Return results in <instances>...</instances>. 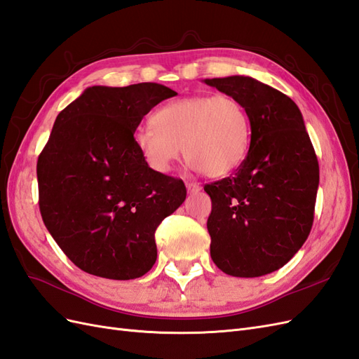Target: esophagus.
<instances>
[{"label": "esophagus", "instance_id": "1", "mask_svg": "<svg viewBox=\"0 0 359 359\" xmlns=\"http://www.w3.org/2000/svg\"><path fill=\"white\" fill-rule=\"evenodd\" d=\"M187 189H188L189 194H197V192H200L201 187L198 185V183H196V182H188L187 183Z\"/></svg>", "mask_w": 359, "mask_h": 359}]
</instances>
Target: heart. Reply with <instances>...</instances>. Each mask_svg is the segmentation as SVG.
<instances>
[{
	"instance_id": "obj_1",
	"label": "heart",
	"mask_w": 359,
	"mask_h": 359,
	"mask_svg": "<svg viewBox=\"0 0 359 359\" xmlns=\"http://www.w3.org/2000/svg\"><path fill=\"white\" fill-rule=\"evenodd\" d=\"M250 140V116L236 97L196 95L158 108L151 116V125L135 130L134 144L156 172L171 171L183 147L192 170L219 177L243 161Z\"/></svg>"
}]
</instances>
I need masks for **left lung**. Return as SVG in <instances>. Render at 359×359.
I'll return each instance as SVG.
<instances>
[{
	"label": "left lung",
	"instance_id": "obj_1",
	"mask_svg": "<svg viewBox=\"0 0 359 359\" xmlns=\"http://www.w3.org/2000/svg\"><path fill=\"white\" fill-rule=\"evenodd\" d=\"M236 97L251 121L247 156L230 177L204 187L210 257L231 276L254 278L283 268L311 230L319 162L298 105L251 76L204 79Z\"/></svg>",
	"mask_w": 359,
	"mask_h": 359
}]
</instances>
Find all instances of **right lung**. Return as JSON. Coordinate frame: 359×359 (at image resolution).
Listing matches in <instances>:
<instances>
[{
	"label": "right lung",
	"mask_w": 359,
	"mask_h": 359,
	"mask_svg": "<svg viewBox=\"0 0 359 359\" xmlns=\"http://www.w3.org/2000/svg\"><path fill=\"white\" fill-rule=\"evenodd\" d=\"M176 95L156 83L93 86L57 116L37 161L39 206L50 236L84 272L134 280L155 264V231L187 188L147 165L134 134Z\"/></svg>",
	"instance_id": "right-lung-1"
}]
</instances>
